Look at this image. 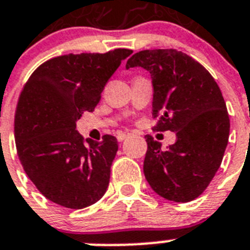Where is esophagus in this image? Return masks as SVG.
Instances as JSON below:
<instances>
[{"label":"esophagus","instance_id":"34e87169","mask_svg":"<svg viewBox=\"0 0 250 250\" xmlns=\"http://www.w3.org/2000/svg\"><path fill=\"white\" fill-rule=\"evenodd\" d=\"M129 133H127V132H119L118 135H117V140H118L119 143H122V141H123L125 139H127Z\"/></svg>","mask_w":250,"mask_h":250}]
</instances>
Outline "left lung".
<instances>
[{"instance_id": "obj_1", "label": "left lung", "mask_w": 250, "mask_h": 250, "mask_svg": "<svg viewBox=\"0 0 250 250\" xmlns=\"http://www.w3.org/2000/svg\"><path fill=\"white\" fill-rule=\"evenodd\" d=\"M141 66L153 82L154 131L176 132L167 150L146 135L144 174L154 191L177 203L198 198L221 166L230 135L224 96L210 73L181 51L144 50L125 68Z\"/></svg>"}]
</instances>
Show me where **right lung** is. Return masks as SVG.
<instances>
[{"label": "right lung", "instance_id": "add662e5", "mask_svg": "<svg viewBox=\"0 0 250 250\" xmlns=\"http://www.w3.org/2000/svg\"><path fill=\"white\" fill-rule=\"evenodd\" d=\"M131 54L115 48L50 59L20 93L15 113L20 163L41 194L59 206L82 209L106 191L118 141L110 135L101 143L84 140L77 121L95 109L109 78Z\"/></svg>", "mask_w": 250, "mask_h": 250}]
</instances>
